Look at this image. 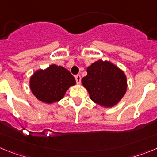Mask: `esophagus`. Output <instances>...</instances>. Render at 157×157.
I'll return each mask as SVG.
<instances>
[{
  "mask_svg": "<svg viewBox=\"0 0 157 157\" xmlns=\"http://www.w3.org/2000/svg\"><path fill=\"white\" fill-rule=\"evenodd\" d=\"M75 79H76V81H77V84H80V81H81V77H80V75H76V76H75Z\"/></svg>",
  "mask_w": 157,
  "mask_h": 157,
  "instance_id": "esophagus-1",
  "label": "esophagus"
}]
</instances>
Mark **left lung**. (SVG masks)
<instances>
[{
  "mask_svg": "<svg viewBox=\"0 0 157 157\" xmlns=\"http://www.w3.org/2000/svg\"><path fill=\"white\" fill-rule=\"evenodd\" d=\"M87 73L81 81L90 99L95 103L103 107H112L126 93V75L111 62L99 60L87 68Z\"/></svg>",
  "mask_w": 157,
  "mask_h": 157,
  "instance_id": "left-lung-1",
  "label": "left lung"
}]
</instances>
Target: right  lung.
<instances>
[{"label": "right lung", "mask_w": 157, "mask_h": 157, "mask_svg": "<svg viewBox=\"0 0 157 157\" xmlns=\"http://www.w3.org/2000/svg\"><path fill=\"white\" fill-rule=\"evenodd\" d=\"M75 84V78L68 69L54 64L44 70H37L30 78V88L34 95L49 104L61 100Z\"/></svg>", "instance_id": "right-lung-1"}]
</instances>
